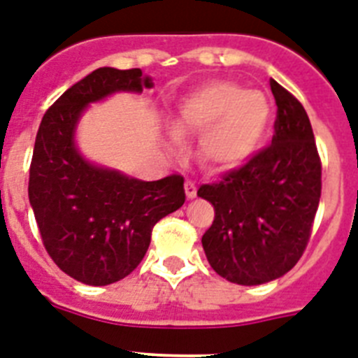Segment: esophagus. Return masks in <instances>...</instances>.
I'll use <instances>...</instances> for the list:
<instances>
[{"instance_id":"34e87169","label":"esophagus","mask_w":358,"mask_h":358,"mask_svg":"<svg viewBox=\"0 0 358 358\" xmlns=\"http://www.w3.org/2000/svg\"><path fill=\"white\" fill-rule=\"evenodd\" d=\"M185 192H186V197H188V199L197 197V186H195V182L194 181H186Z\"/></svg>"}]
</instances>
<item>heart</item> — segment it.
<instances>
[{
  "label": "heart",
  "instance_id": "b5f03b06",
  "mask_svg": "<svg viewBox=\"0 0 358 358\" xmlns=\"http://www.w3.org/2000/svg\"><path fill=\"white\" fill-rule=\"evenodd\" d=\"M273 107L264 93L233 82H211L182 98L170 147L179 138L202 136L201 157L215 170L235 169L264 143Z\"/></svg>",
  "mask_w": 358,
  "mask_h": 358
}]
</instances>
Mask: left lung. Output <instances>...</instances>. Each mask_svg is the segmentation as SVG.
<instances>
[{"label":"left lung","mask_w":358,"mask_h":358,"mask_svg":"<svg viewBox=\"0 0 358 358\" xmlns=\"http://www.w3.org/2000/svg\"><path fill=\"white\" fill-rule=\"evenodd\" d=\"M278 106L273 143L197 195L215 220L202 248L218 276L262 285L287 274L301 258L321 199V159L308 115L271 80Z\"/></svg>","instance_id":"1"}]
</instances>
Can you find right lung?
Here are the masks:
<instances>
[{
	"label": "right lung",
	"instance_id": "add662e5",
	"mask_svg": "<svg viewBox=\"0 0 358 358\" xmlns=\"http://www.w3.org/2000/svg\"><path fill=\"white\" fill-rule=\"evenodd\" d=\"M152 85L138 68H98L46 110L37 131L30 206L52 260L85 285H110L129 276L143 260L154 224L185 204L181 176L141 181L87 161L75 141L91 103Z\"/></svg>",
	"mask_w": 358,
	"mask_h": 358
}]
</instances>
